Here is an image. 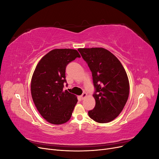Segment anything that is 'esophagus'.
<instances>
[{"mask_svg": "<svg viewBox=\"0 0 159 159\" xmlns=\"http://www.w3.org/2000/svg\"><path fill=\"white\" fill-rule=\"evenodd\" d=\"M87 95H88V94H87V93H84L82 95H81V99H84L85 97H87Z\"/></svg>", "mask_w": 159, "mask_h": 159, "instance_id": "esophagus-1", "label": "esophagus"}]
</instances>
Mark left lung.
<instances>
[{
	"instance_id": "8db88e82",
	"label": "left lung",
	"mask_w": 159,
	"mask_h": 159,
	"mask_svg": "<svg viewBox=\"0 0 159 159\" xmlns=\"http://www.w3.org/2000/svg\"><path fill=\"white\" fill-rule=\"evenodd\" d=\"M92 73L95 89L93 109L88 111L91 119L100 123L113 121L121 113L129 94V82L120 61L103 48H79Z\"/></svg>"
}]
</instances>
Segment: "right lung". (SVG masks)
Returning a JSON list of instances; mask_svg holds the SVG:
<instances>
[{
	"instance_id": "obj_1",
	"label": "right lung",
	"mask_w": 159,
	"mask_h": 159,
	"mask_svg": "<svg viewBox=\"0 0 159 159\" xmlns=\"http://www.w3.org/2000/svg\"><path fill=\"white\" fill-rule=\"evenodd\" d=\"M80 57L76 50L54 49L38 63L31 80V95L36 109L48 122L60 125L71 118L78 99L63 90L66 68Z\"/></svg>"
}]
</instances>
